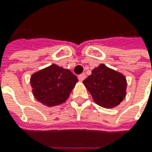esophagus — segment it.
<instances>
[{"label": "esophagus", "instance_id": "34e87169", "mask_svg": "<svg viewBox=\"0 0 152 152\" xmlns=\"http://www.w3.org/2000/svg\"><path fill=\"white\" fill-rule=\"evenodd\" d=\"M78 78H79L80 81H83L85 79V73H81V74H79V76H78Z\"/></svg>", "mask_w": 152, "mask_h": 152}]
</instances>
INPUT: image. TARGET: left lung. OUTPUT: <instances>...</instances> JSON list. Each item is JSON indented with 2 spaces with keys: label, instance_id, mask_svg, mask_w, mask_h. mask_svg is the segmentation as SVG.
Wrapping results in <instances>:
<instances>
[{
  "label": "left lung",
  "instance_id": "1",
  "mask_svg": "<svg viewBox=\"0 0 152 152\" xmlns=\"http://www.w3.org/2000/svg\"><path fill=\"white\" fill-rule=\"evenodd\" d=\"M83 83L93 100L102 107H117L126 96L125 77L104 64L96 67Z\"/></svg>",
  "mask_w": 152,
  "mask_h": 152
}]
</instances>
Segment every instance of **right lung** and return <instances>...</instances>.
Masks as SVG:
<instances>
[{
    "label": "right lung",
    "mask_w": 152,
    "mask_h": 152,
    "mask_svg": "<svg viewBox=\"0 0 152 152\" xmlns=\"http://www.w3.org/2000/svg\"><path fill=\"white\" fill-rule=\"evenodd\" d=\"M78 81L70 70L52 64L34 73L30 84L36 100L53 107L66 102Z\"/></svg>",
    "instance_id": "1"
}]
</instances>
